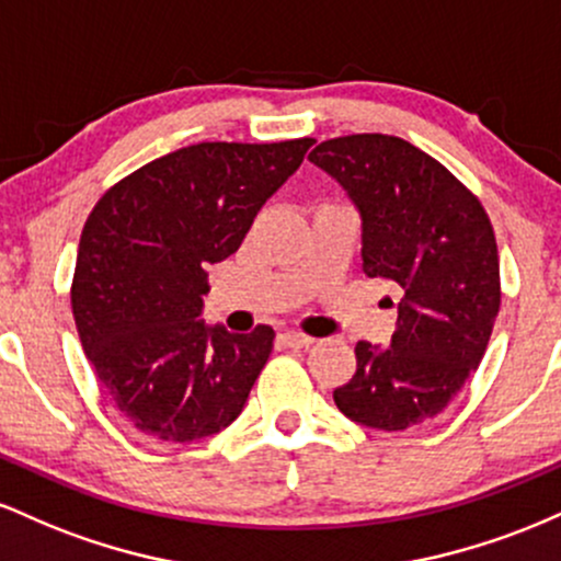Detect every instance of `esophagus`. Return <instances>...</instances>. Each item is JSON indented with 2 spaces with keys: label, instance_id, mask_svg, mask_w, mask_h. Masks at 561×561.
I'll return each mask as SVG.
<instances>
[{
  "label": "esophagus",
  "instance_id": "1",
  "mask_svg": "<svg viewBox=\"0 0 561 561\" xmlns=\"http://www.w3.org/2000/svg\"><path fill=\"white\" fill-rule=\"evenodd\" d=\"M279 340H282V345H287V347H311L313 345V337H308V334L295 332V330L279 334Z\"/></svg>",
  "mask_w": 561,
  "mask_h": 561
}]
</instances>
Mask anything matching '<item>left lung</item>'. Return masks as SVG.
<instances>
[{
    "label": "left lung",
    "mask_w": 561,
    "mask_h": 561,
    "mask_svg": "<svg viewBox=\"0 0 561 561\" xmlns=\"http://www.w3.org/2000/svg\"><path fill=\"white\" fill-rule=\"evenodd\" d=\"M345 186L364 221V272L401 293L390 347L356 345L334 390L347 420L409 430L433 420L478 369L501 308L485 208L446 165L390 134H347L308 156Z\"/></svg>",
    "instance_id": "left-lung-1"
}]
</instances>
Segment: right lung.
<instances>
[{
	"instance_id": "1",
	"label": "right lung",
	"mask_w": 561,
	"mask_h": 561,
	"mask_svg": "<svg viewBox=\"0 0 561 561\" xmlns=\"http://www.w3.org/2000/svg\"><path fill=\"white\" fill-rule=\"evenodd\" d=\"M313 139L199 141L115 182L83 224L70 306L102 390L141 435L192 443L240 416L274 330L199 321L205 268L237 253Z\"/></svg>"
}]
</instances>
